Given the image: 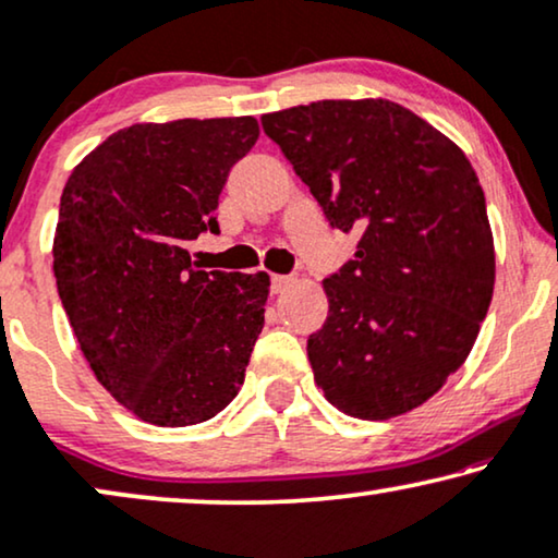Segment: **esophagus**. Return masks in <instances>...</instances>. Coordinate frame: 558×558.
Segmentation results:
<instances>
[{
    "instance_id": "34e87169",
    "label": "esophagus",
    "mask_w": 558,
    "mask_h": 558,
    "mask_svg": "<svg viewBox=\"0 0 558 558\" xmlns=\"http://www.w3.org/2000/svg\"><path fill=\"white\" fill-rule=\"evenodd\" d=\"M291 283H293V280L288 278V275H272V278H270V291L272 293H283Z\"/></svg>"
}]
</instances>
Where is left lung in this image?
<instances>
[{
	"label": "left lung",
	"mask_w": 558,
	"mask_h": 558,
	"mask_svg": "<svg viewBox=\"0 0 558 558\" xmlns=\"http://www.w3.org/2000/svg\"><path fill=\"white\" fill-rule=\"evenodd\" d=\"M265 135L354 259L324 280L329 316L308 337L314 380L341 413L403 415L472 352L495 288L485 193L466 155L388 99H326L263 114Z\"/></svg>",
	"instance_id": "1"
}]
</instances>
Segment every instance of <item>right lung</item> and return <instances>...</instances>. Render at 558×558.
Segmentation results:
<instances>
[{
	"label": "right lung",
	"mask_w": 558,
	"mask_h": 558,
	"mask_svg": "<svg viewBox=\"0 0 558 558\" xmlns=\"http://www.w3.org/2000/svg\"><path fill=\"white\" fill-rule=\"evenodd\" d=\"M255 117L132 124L65 181L53 272L96 380L137 418L193 426L232 403L265 324L267 272L193 267Z\"/></svg>",
	"instance_id": "obj_1"
}]
</instances>
